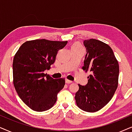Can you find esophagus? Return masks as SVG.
I'll return each instance as SVG.
<instances>
[{
    "mask_svg": "<svg viewBox=\"0 0 132 132\" xmlns=\"http://www.w3.org/2000/svg\"><path fill=\"white\" fill-rule=\"evenodd\" d=\"M72 81H71V80H68V79H66V83L70 84V83H72Z\"/></svg>",
    "mask_w": 132,
    "mask_h": 132,
    "instance_id": "1",
    "label": "esophagus"
}]
</instances>
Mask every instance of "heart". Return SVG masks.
Returning <instances> with one entry per match:
<instances>
[{"label":"heart","instance_id":"obj_1","mask_svg":"<svg viewBox=\"0 0 132 132\" xmlns=\"http://www.w3.org/2000/svg\"><path fill=\"white\" fill-rule=\"evenodd\" d=\"M72 51H83V49L79 44H74L71 48Z\"/></svg>","mask_w":132,"mask_h":132}]
</instances>
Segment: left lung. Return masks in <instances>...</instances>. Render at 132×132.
<instances>
[{
	"label": "left lung",
	"mask_w": 132,
	"mask_h": 132,
	"mask_svg": "<svg viewBox=\"0 0 132 132\" xmlns=\"http://www.w3.org/2000/svg\"><path fill=\"white\" fill-rule=\"evenodd\" d=\"M83 43L86 54L82 69L90 74L85 86L78 84L75 99L81 110L95 112L108 104L117 90L119 64L108 44L94 38L85 40Z\"/></svg>",
	"instance_id": "8db88e82"
}]
</instances>
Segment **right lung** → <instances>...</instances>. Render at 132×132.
Returning a JSON list of instances; mask_svg holds the SVG:
<instances>
[{
  "label": "right lung",
  "mask_w": 132,
  "mask_h": 132,
  "mask_svg": "<svg viewBox=\"0 0 132 132\" xmlns=\"http://www.w3.org/2000/svg\"><path fill=\"white\" fill-rule=\"evenodd\" d=\"M68 41L46 39L23 43L13 59V84L26 105L36 112L49 110L57 101V94L64 87V78L56 80L44 71L53 64L57 52Z\"/></svg>",
  "instance_id": "right-lung-1"
}]
</instances>
